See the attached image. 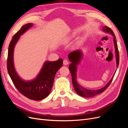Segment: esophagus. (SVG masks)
<instances>
[{"label":"esophagus","mask_w":128,"mask_h":128,"mask_svg":"<svg viewBox=\"0 0 128 128\" xmlns=\"http://www.w3.org/2000/svg\"><path fill=\"white\" fill-rule=\"evenodd\" d=\"M63 64H64V65H67L69 64V62H68V61H67V60L64 59L63 61Z\"/></svg>","instance_id":"34e87169"}]
</instances>
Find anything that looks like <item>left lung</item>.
<instances>
[{
  "instance_id": "obj_1",
  "label": "left lung",
  "mask_w": 128,
  "mask_h": 128,
  "mask_svg": "<svg viewBox=\"0 0 128 128\" xmlns=\"http://www.w3.org/2000/svg\"><path fill=\"white\" fill-rule=\"evenodd\" d=\"M102 31L104 32H106L108 34H111L112 36H113V41L114 44V48H115V52L116 54V67L118 68L119 64V53H118V45L116 40H115V36L113 32V31L110 29L109 27L107 26H104L102 27ZM83 53L82 51L80 50H76L75 51H73L69 54L68 55V59L72 63L69 66V69L70 70V72L72 75V83L73 86L74 88V89L76 93L78 95L80 96L83 97H86L89 98L92 97V96H94L96 95H97L98 94H101L106 89L108 88V86H110V83L112 82V80L114 77V75L112 77V78L109 81L105 86L104 87L98 89V90H89V89L86 88L82 86H81L79 83L77 82V65L80 64L81 59L82 58Z\"/></svg>"
}]
</instances>
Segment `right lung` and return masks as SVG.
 Returning <instances> with one entry per match:
<instances>
[{"mask_svg": "<svg viewBox=\"0 0 128 128\" xmlns=\"http://www.w3.org/2000/svg\"><path fill=\"white\" fill-rule=\"evenodd\" d=\"M32 26V24L23 26L13 36L8 47L7 68L10 78L18 91L28 98L38 101L47 97L50 94L56 74L62 66L63 60L59 59L55 61H45L40 73L32 80H24L18 76L14 64V47L20 36Z\"/></svg>", "mask_w": 128, "mask_h": 128, "instance_id": "obj_1", "label": "right lung"}]
</instances>
